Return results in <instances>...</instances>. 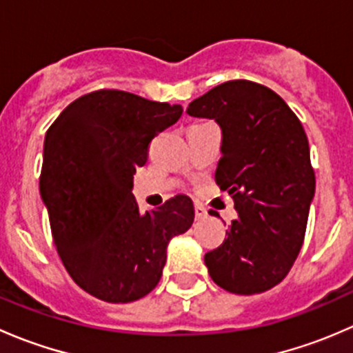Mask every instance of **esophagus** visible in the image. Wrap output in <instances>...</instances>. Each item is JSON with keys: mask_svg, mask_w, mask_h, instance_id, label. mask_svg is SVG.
<instances>
[{"mask_svg": "<svg viewBox=\"0 0 353 353\" xmlns=\"http://www.w3.org/2000/svg\"><path fill=\"white\" fill-rule=\"evenodd\" d=\"M194 215H196V220H203V219H206V215H208V213H206V210L203 208V206L196 205L194 206Z\"/></svg>", "mask_w": 353, "mask_h": 353, "instance_id": "obj_1", "label": "esophagus"}]
</instances>
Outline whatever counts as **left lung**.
Wrapping results in <instances>:
<instances>
[{
  "label": "left lung",
  "instance_id": "obj_1",
  "mask_svg": "<svg viewBox=\"0 0 353 353\" xmlns=\"http://www.w3.org/2000/svg\"><path fill=\"white\" fill-rule=\"evenodd\" d=\"M188 114L222 128L215 181L239 213L222 245L205 254L210 276L232 294L270 290L301 251L314 196L304 128L279 94L249 80L216 85Z\"/></svg>",
  "mask_w": 353,
  "mask_h": 353
}]
</instances>
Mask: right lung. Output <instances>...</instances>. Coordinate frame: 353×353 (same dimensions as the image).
<instances>
[{"label":"right lung","mask_w":353,"mask_h":353,"mask_svg":"<svg viewBox=\"0 0 353 353\" xmlns=\"http://www.w3.org/2000/svg\"><path fill=\"white\" fill-rule=\"evenodd\" d=\"M181 114V105L102 88L71 102L46 133L39 190L52 243L74 283L101 301L150 294L169 241L193 225L191 198L140 213L131 193L152 140Z\"/></svg>","instance_id":"obj_1"}]
</instances>
